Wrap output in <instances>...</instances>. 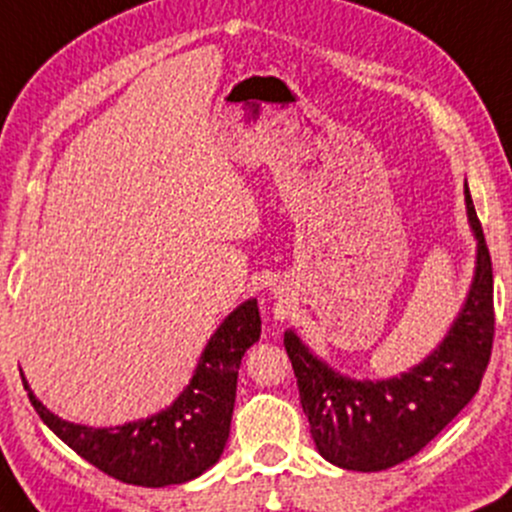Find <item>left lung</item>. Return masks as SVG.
<instances>
[{
    "label": "left lung",
    "instance_id": "8db88e82",
    "mask_svg": "<svg viewBox=\"0 0 512 512\" xmlns=\"http://www.w3.org/2000/svg\"><path fill=\"white\" fill-rule=\"evenodd\" d=\"M467 220L476 239L472 287L433 353L389 380H353L314 355L295 331L285 350L300 387L314 445L350 472H382L421 452L479 392L493 346V271L484 229L464 183Z\"/></svg>",
    "mask_w": 512,
    "mask_h": 512
}]
</instances>
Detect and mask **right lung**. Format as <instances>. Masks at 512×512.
<instances>
[{
	"label": "right lung",
	"mask_w": 512,
	"mask_h": 512,
	"mask_svg": "<svg viewBox=\"0 0 512 512\" xmlns=\"http://www.w3.org/2000/svg\"><path fill=\"white\" fill-rule=\"evenodd\" d=\"M261 338L258 302H241L217 326L200 355L188 387L164 411L116 428H91L62 421L24 389L43 423L79 457L123 484L162 488L186 484L225 452L237 399V375L244 353Z\"/></svg>",
	"instance_id": "obj_1"
}]
</instances>
